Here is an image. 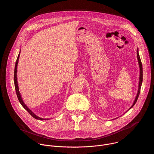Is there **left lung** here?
<instances>
[{"mask_svg": "<svg viewBox=\"0 0 154 154\" xmlns=\"http://www.w3.org/2000/svg\"><path fill=\"white\" fill-rule=\"evenodd\" d=\"M137 59H138V64H139V67H140V77H139V83H138V93L137 94V96H136V97H135V99L132 104V105H131L130 108L128 109H130V108H132L134 105L136 103L137 100H138V96H139V94H140V90H141V85H142V82H143V66H142V63H141V59H140V55H139V52H138V48H137ZM128 109L127 111H128Z\"/></svg>", "mask_w": 154, "mask_h": 154, "instance_id": "left-lung-1", "label": "left lung"}]
</instances>
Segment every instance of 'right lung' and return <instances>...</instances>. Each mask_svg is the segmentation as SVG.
<instances>
[{"label":"right lung","instance_id":"obj_1","mask_svg":"<svg viewBox=\"0 0 154 154\" xmlns=\"http://www.w3.org/2000/svg\"><path fill=\"white\" fill-rule=\"evenodd\" d=\"M20 51H19V55L17 56V58L16 60V64H15V68H14V86H15V90H16V94H17V97L18 98V100L20 102V103L22 105V106H23L26 110L30 114V115L33 117L35 119H38V120H48V119H48V118H40L38 116H36L32 110L31 109L26 105V103H24V102L23 101V98H22L21 97V95H20V93L19 92V86H18V83H17V64H18V61H19V55H20Z\"/></svg>","mask_w":154,"mask_h":154}]
</instances>
